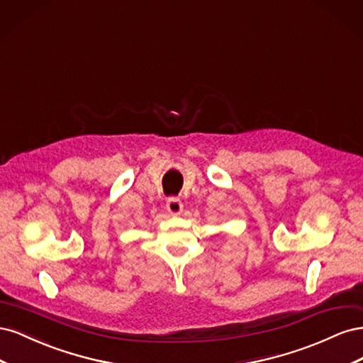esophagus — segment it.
<instances>
[{
    "instance_id": "1",
    "label": "esophagus",
    "mask_w": 363,
    "mask_h": 363,
    "mask_svg": "<svg viewBox=\"0 0 363 363\" xmlns=\"http://www.w3.org/2000/svg\"><path fill=\"white\" fill-rule=\"evenodd\" d=\"M167 208L172 215H180L183 211V203L179 199H175V196H171L167 201Z\"/></svg>"
}]
</instances>
